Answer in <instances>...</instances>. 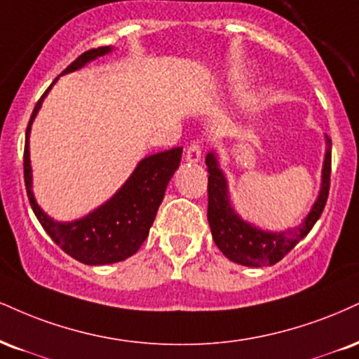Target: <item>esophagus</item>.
Returning a JSON list of instances; mask_svg holds the SVG:
<instances>
[{
    "instance_id": "obj_1",
    "label": "esophagus",
    "mask_w": 359,
    "mask_h": 359,
    "mask_svg": "<svg viewBox=\"0 0 359 359\" xmlns=\"http://www.w3.org/2000/svg\"><path fill=\"white\" fill-rule=\"evenodd\" d=\"M201 157H202L201 142H198V140H192L191 144L187 145V150H185V158H187V162L197 163L198 161H201Z\"/></svg>"
}]
</instances>
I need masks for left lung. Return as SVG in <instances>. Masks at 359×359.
<instances>
[{"label":"left lung","mask_w":359,"mask_h":359,"mask_svg":"<svg viewBox=\"0 0 359 359\" xmlns=\"http://www.w3.org/2000/svg\"><path fill=\"white\" fill-rule=\"evenodd\" d=\"M326 158L323 167V185L316 204L304 222L292 231L283 234H269V232L257 231L249 226L234 214L231 209L227 197L226 179L217 167L214 154H209L205 158L209 182H207V219H209L210 231H212L214 243L221 249L224 256L237 262V264L259 267L273 266L279 262L303 237L309 234L314 224L321 217L325 210L331 185V138L326 135Z\"/></svg>","instance_id":"left-lung-1"}]
</instances>
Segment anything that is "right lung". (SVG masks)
I'll use <instances>...</instances> for the list:
<instances>
[{
    "mask_svg": "<svg viewBox=\"0 0 359 359\" xmlns=\"http://www.w3.org/2000/svg\"><path fill=\"white\" fill-rule=\"evenodd\" d=\"M109 51L110 46H98V48L85 51L75 62L68 65L63 73L79 70L90 60H95L97 56L109 53ZM50 88L51 85L48 86V90ZM46 92L36 102L33 114L29 116L23 154L25 185H27V194L33 212L46 234L53 239V243L76 261L88 266L114 264V262L123 261V259L133 256L149 236L158 205L162 204L168 180L174 175L180 158H182V147H174L165 152H158L144 158L138 163L127 184L107 204L98 207L95 212L88 214L86 217L68 224L51 221L34 202L28 150L29 128H32L34 115L40 110L41 100Z\"/></svg>",
    "mask_w": 359,
    "mask_h": 359,
    "instance_id": "right-lung-1",
    "label": "right lung"
}]
</instances>
